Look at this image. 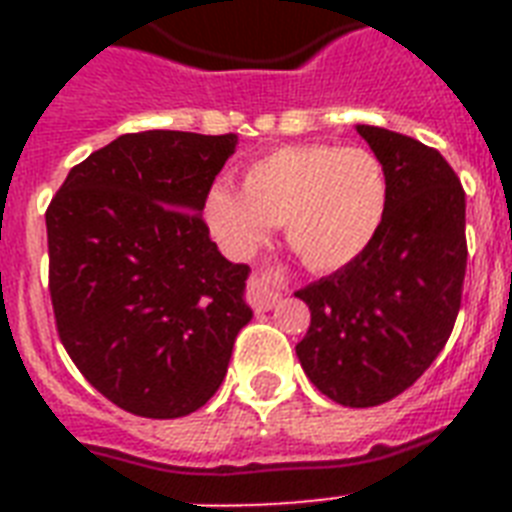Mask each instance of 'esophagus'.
<instances>
[{"mask_svg": "<svg viewBox=\"0 0 512 512\" xmlns=\"http://www.w3.org/2000/svg\"><path fill=\"white\" fill-rule=\"evenodd\" d=\"M289 287V276L281 265H260L247 281V300L255 311H271Z\"/></svg>", "mask_w": 512, "mask_h": 512, "instance_id": "esophagus-1", "label": "esophagus"}]
</instances>
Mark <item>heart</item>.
<instances>
[{"mask_svg": "<svg viewBox=\"0 0 512 512\" xmlns=\"http://www.w3.org/2000/svg\"><path fill=\"white\" fill-rule=\"evenodd\" d=\"M388 212V172L361 146H284L249 162L241 191L215 185L204 215L233 257H249L284 223L292 252L308 268L353 263L380 233Z\"/></svg>", "mask_w": 512, "mask_h": 512, "instance_id": "1", "label": "heart"}]
</instances>
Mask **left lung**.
<instances>
[{
  "instance_id": "8db88e82",
  "label": "left lung",
  "mask_w": 512,
  "mask_h": 512,
  "mask_svg": "<svg viewBox=\"0 0 512 512\" xmlns=\"http://www.w3.org/2000/svg\"><path fill=\"white\" fill-rule=\"evenodd\" d=\"M388 172L372 244L295 297L311 308L297 342L308 380L342 406L385 404L420 380L452 335L468 265L465 191L436 148L358 124Z\"/></svg>"
}]
</instances>
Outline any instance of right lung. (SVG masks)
<instances>
[{"label":"right lung","mask_w":512,"mask_h":512,"mask_svg":"<svg viewBox=\"0 0 512 512\" xmlns=\"http://www.w3.org/2000/svg\"><path fill=\"white\" fill-rule=\"evenodd\" d=\"M233 148V132H130L76 164L44 212L58 337L124 412H196L252 319L249 265L228 263L201 217Z\"/></svg>","instance_id":"1"}]
</instances>
